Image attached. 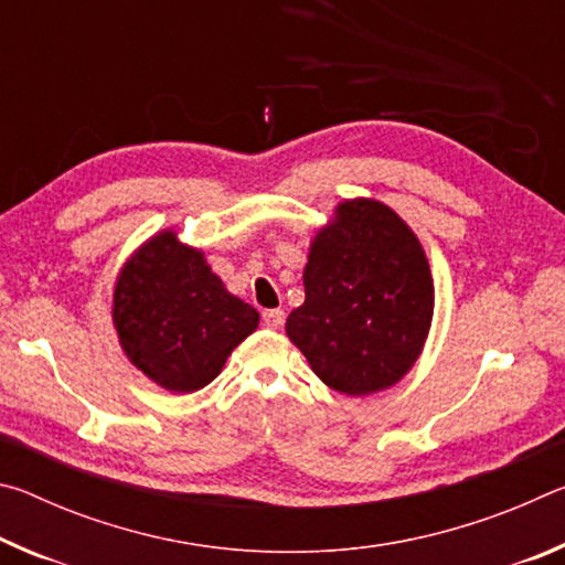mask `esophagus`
I'll list each match as a JSON object with an SVG mask.
<instances>
[{
    "label": "esophagus",
    "instance_id": "34e87169",
    "mask_svg": "<svg viewBox=\"0 0 565 565\" xmlns=\"http://www.w3.org/2000/svg\"><path fill=\"white\" fill-rule=\"evenodd\" d=\"M262 319H264V323L269 329H279L281 323H284V311L281 309H266L264 313H262Z\"/></svg>",
    "mask_w": 565,
    "mask_h": 565
}]
</instances>
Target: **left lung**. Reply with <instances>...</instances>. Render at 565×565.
<instances>
[{
	"mask_svg": "<svg viewBox=\"0 0 565 565\" xmlns=\"http://www.w3.org/2000/svg\"><path fill=\"white\" fill-rule=\"evenodd\" d=\"M306 301L286 333L339 394L394 386L414 366L434 317V284L414 232L388 206L356 199L319 232Z\"/></svg>",
	"mask_w": 565,
	"mask_h": 565,
	"instance_id": "8db88e82",
	"label": "left lung"
}]
</instances>
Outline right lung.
Masks as SVG:
<instances>
[{
    "label": "right lung",
    "instance_id": "obj_1",
    "mask_svg": "<svg viewBox=\"0 0 565 565\" xmlns=\"http://www.w3.org/2000/svg\"><path fill=\"white\" fill-rule=\"evenodd\" d=\"M259 323L254 306L224 289L202 252L164 232L131 256L114 291V327L137 369L174 394L218 376Z\"/></svg>",
    "mask_w": 565,
    "mask_h": 565
}]
</instances>
